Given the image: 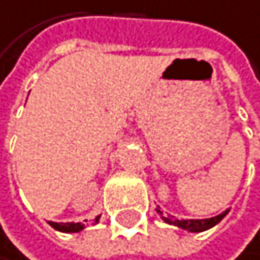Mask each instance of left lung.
I'll return each instance as SVG.
<instances>
[{
    "mask_svg": "<svg viewBox=\"0 0 260 260\" xmlns=\"http://www.w3.org/2000/svg\"><path fill=\"white\" fill-rule=\"evenodd\" d=\"M155 211L159 213L160 218L166 221V223L169 224H174L177 228H180V230H185V231H188V233H202V231H206V230H210V228L213 226H216L221 219H223L228 213H230V210H224L223 213H219V215L216 216H213V218H205V219H178L175 216H172V215H167V216H164V213L160 210V206H157Z\"/></svg>",
    "mask_w": 260,
    "mask_h": 260,
    "instance_id": "1",
    "label": "left lung"
}]
</instances>
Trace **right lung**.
<instances>
[{
    "label": "right lung",
    "mask_w": 260,
    "mask_h": 260,
    "mask_svg": "<svg viewBox=\"0 0 260 260\" xmlns=\"http://www.w3.org/2000/svg\"><path fill=\"white\" fill-rule=\"evenodd\" d=\"M100 216L94 218V223H98ZM49 224L54 228V230L60 231V233H80L82 230H85V224L82 223H54V221H49Z\"/></svg>",
    "instance_id": "right-lung-1"
}]
</instances>
